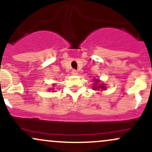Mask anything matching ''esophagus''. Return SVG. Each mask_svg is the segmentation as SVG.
<instances>
[{
  "label": "esophagus",
  "instance_id": "1",
  "mask_svg": "<svg viewBox=\"0 0 152 152\" xmlns=\"http://www.w3.org/2000/svg\"><path fill=\"white\" fill-rule=\"evenodd\" d=\"M72 74L73 75H75V76H76V75L78 74V73L77 71L75 70V69H74V70L72 71Z\"/></svg>",
  "mask_w": 152,
  "mask_h": 152
}]
</instances>
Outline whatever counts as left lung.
Listing matches in <instances>:
<instances>
[{
	"mask_svg": "<svg viewBox=\"0 0 152 152\" xmlns=\"http://www.w3.org/2000/svg\"><path fill=\"white\" fill-rule=\"evenodd\" d=\"M94 83L93 87V89L95 91H99V90H104L106 89V86H104V83H101L99 79H94Z\"/></svg>",
	"mask_w": 152,
	"mask_h": 152,
	"instance_id": "obj_1",
	"label": "left lung"
}]
</instances>
